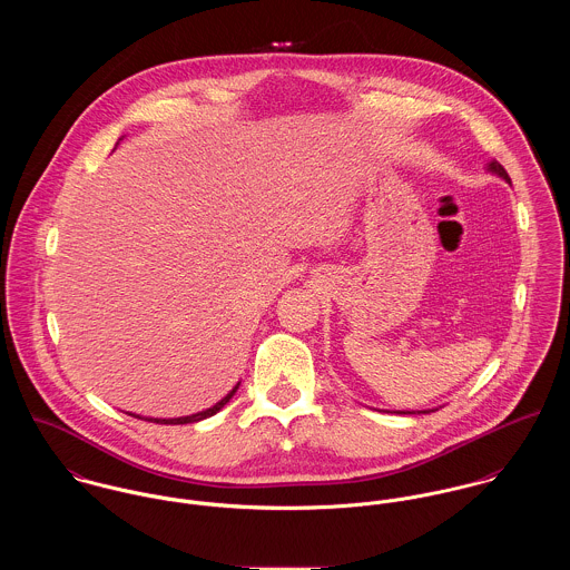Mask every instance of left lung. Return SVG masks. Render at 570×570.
Listing matches in <instances>:
<instances>
[{
  "mask_svg": "<svg viewBox=\"0 0 570 570\" xmlns=\"http://www.w3.org/2000/svg\"><path fill=\"white\" fill-rule=\"evenodd\" d=\"M488 170L489 173H493V175H498V177H502L504 181H509V184H511V177L507 175V170L502 168V164L495 163V160H491V163L488 164ZM434 410H436V407H432V410H419V414H421V412H423V414H428V412H434ZM400 414H416V412H414V410H406V412L402 410Z\"/></svg>",
  "mask_w": 570,
  "mask_h": 570,
  "instance_id": "left-lung-1",
  "label": "left lung"
}]
</instances>
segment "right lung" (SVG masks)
<instances>
[{
  "mask_svg": "<svg viewBox=\"0 0 570 570\" xmlns=\"http://www.w3.org/2000/svg\"><path fill=\"white\" fill-rule=\"evenodd\" d=\"M237 389H239V384L222 400V402H217L213 407H206V410H202V412H195V414H188V416H175V419H147V421H154V423H166V425H181V423H195V421H202V419H208V416H213V414H217L222 407L226 406L230 400H233V395L237 393ZM136 416V414H134ZM138 419H142V416H138Z\"/></svg>",
  "mask_w": 570,
  "mask_h": 570,
  "instance_id": "obj_1",
  "label": "right lung"
}]
</instances>
